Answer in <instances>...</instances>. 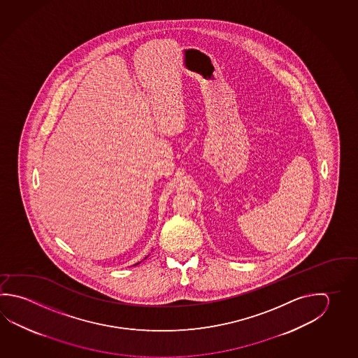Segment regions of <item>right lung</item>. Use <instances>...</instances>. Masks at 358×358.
Returning a JSON list of instances; mask_svg holds the SVG:
<instances>
[{"label":"right lung","instance_id":"add662e5","mask_svg":"<svg viewBox=\"0 0 358 358\" xmlns=\"http://www.w3.org/2000/svg\"><path fill=\"white\" fill-rule=\"evenodd\" d=\"M145 259H146V257H145Z\"/></svg>","mask_w":358,"mask_h":358}]
</instances>
